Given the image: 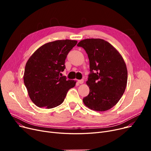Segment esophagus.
Segmentation results:
<instances>
[{
	"label": "esophagus",
	"mask_w": 151,
	"mask_h": 151,
	"mask_svg": "<svg viewBox=\"0 0 151 151\" xmlns=\"http://www.w3.org/2000/svg\"><path fill=\"white\" fill-rule=\"evenodd\" d=\"M78 83L79 84H83L84 83V80H78Z\"/></svg>",
	"instance_id": "34e87169"
}]
</instances>
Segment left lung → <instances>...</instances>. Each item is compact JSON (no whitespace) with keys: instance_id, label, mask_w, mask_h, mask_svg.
Here are the masks:
<instances>
[{"instance_id":"8db88e82","label":"left lung","mask_w":151,"mask_h":151,"mask_svg":"<svg viewBox=\"0 0 151 151\" xmlns=\"http://www.w3.org/2000/svg\"><path fill=\"white\" fill-rule=\"evenodd\" d=\"M88 54L91 73L86 84L89 93L84 104L97 111H105L119 101L127 83L125 62L115 47L100 38H87L77 45Z\"/></svg>"}]
</instances>
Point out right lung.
Returning a JSON list of instances; mask_svg holds the SVG:
<instances>
[{"label": "right lung", "mask_w": 151, "mask_h": 151, "mask_svg": "<svg viewBox=\"0 0 151 151\" xmlns=\"http://www.w3.org/2000/svg\"><path fill=\"white\" fill-rule=\"evenodd\" d=\"M76 40H62L40 46L28 59L23 76L29 96L40 108L50 109L60 105L67 92L76 81L60 76L64 70L65 60Z\"/></svg>", "instance_id": "add662e5"}]
</instances>
